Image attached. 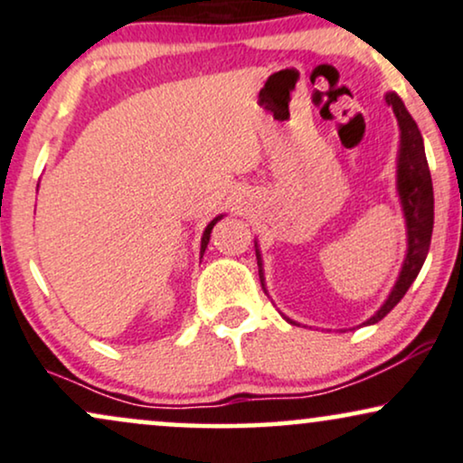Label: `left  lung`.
<instances>
[{
	"instance_id": "8db88e82",
	"label": "left lung",
	"mask_w": 463,
	"mask_h": 463,
	"mask_svg": "<svg viewBox=\"0 0 463 463\" xmlns=\"http://www.w3.org/2000/svg\"><path fill=\"white\" fill-rule=\"evenodd\" d=\"M386 102H389L392 111H395L399 128H402L397 188H399V197H402L403 214H406V225H408V255H406V261H403L402 275H399L389 300H386L384 305H382V309L375 313L373 317L367 319L364 324L380 322V319L389 316L392 307L406 296L410 285L414 283L416 275H419L420 268H423L427 250H430V244H431V232H433V186H431L430 165H427V156H425L423 137H420L419 127H416L412 116H410L397 94H386ZM255 253H258L260 281H261V288H264L260 250H255ZM288 322L296 324L292 319H288Z\"/></svg>"
}]
</instances>
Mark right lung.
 <instances>
[{
	"instance_id": "1",
	"label": "right lung",
	"mask_w": 463,
	"mask_h": 463,
	"mask_svg": "<svg viewBox=\"0 0 463 463\" xmlns=\"http://www.w3.org/2000/svg\"><path fill=\"white\" fill-rule=\"evenodd\" d=\"M221 216H216V219L210 222L208 227H205V232H203V238H202V255H203V250H205V247H208V242H210V232H213V227H214V222L219 221Z\"/></svg>"
}]
</instances>
